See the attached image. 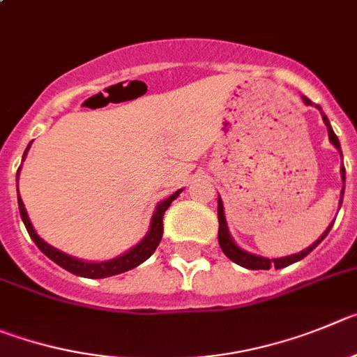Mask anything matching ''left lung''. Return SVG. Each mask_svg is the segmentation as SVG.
Wrapping results in <instances>:
<instances>
[{
    "label": "left lung",
    "mask_w": 357,
    "mask_h": 357,
    "mask_svg": "<svg viewBox=\"0 0 357 357\" xmlns=\"http://www.w3.org/2000/svg\"><path fill=\"white\" fill-rule=\"evenodd\" d=\"M303 101H304V105H307V107L319 108L320 114H322L324 124L327 126V133H329V142L333 144L336 149H338L340 156H342V147H340L338 137H336L335 131H333V128H331L329 119H327V115L324 114L322 108H320L319 105H313V102H311L310 99L306 98V96H303ZM342 158H343V156H342ZM340 172H342V181H343L342 197H340V206H342L343 192H345V167H343V163H342V167H340ZM217 213H218V243H220V249H222V252L227 256V258L231 259V261H234L236 265L243 266V268H250V271H268L271 266H275V268H284V266L291 265V263L301 261V259L306 258L311 250H313L314 247L319 245V243L322 242L324 238H326L327 233H329L331 227H333V224H335V220H333V222L329 224V227H327V229L322 233V236H320L317 242L311 243L310 247H306L304 250H301V252H295V255H290V256H282V258H265V256L252 255V252H249V250H245V249H242L240 245H236V242H234L233 236H231V233H229V227H227L226 213H224V204H222V199H220V195H218Z\"/></svg>",
    "instance_id": "8db88e82"
}]
</instances>
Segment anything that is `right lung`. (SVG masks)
<instances>
[{"label":"right lung","mask_w":357,"mask_h":357,"mask_svg":"<svg viewBox=\"0 0 357 357\" xmlns=\"http://www.w3.org/2000/svg\"><path fill=\"white\" fill-rule=\"evenodd\" d=\"M31 142L28 144L26 151H24V155H22V160L26 158L28 149H30ZM19 172H21V167H19L17 176H15V181H19ZM183 192V188L176 190L174 194L169 195L167 199L160 201L155 208V213L151 217V224H149V231L146 233L142 240H140L137 245H133L131 249H128L124 255L117 256V258L107 259V261H85V259H79L76 256H70L67 252L60 249H54L53 245H50L47 242H44L40 236L37 234V231L33 229L30 222V217L26 213V208H24V202H22L21 195H19V188H17V204H19V213H21L22 222H24V227H26L28 234H30V238L33 240L35 245L38 249L43 250L44 255L54 261L56 265H60L62 268H66L67 272L70 274L79 275V278H89V279H102V278H110V275H117L123 274V272L131 271L135 266H139L140 263L146 261L147 258H151V255L155 252L158 243L162 242V234H163V213L169 206H171V202L178 197L179 194Z\"/></svg>","instance_id":"1"}]
</instances>
